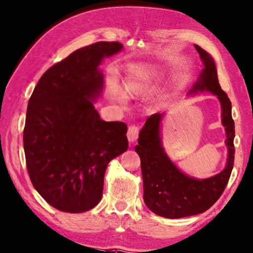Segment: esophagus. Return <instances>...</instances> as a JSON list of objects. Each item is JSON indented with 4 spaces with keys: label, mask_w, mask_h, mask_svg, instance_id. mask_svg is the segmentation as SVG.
Masks as SVG:
<instances>
[{
    "label": "esophagus",
    "mask_w": 253,
    "mask_h": 253,
    "mask_svg": "<svg viewBox=\"0 0 253 253\" xmlns=\"http://www.w3.org/2000/svg\"><path fill=\"white\" fill-rule=\"evenodd\" d=\"M139 132H140V129H139L138 125L133 124V125L129 126L128 127V132H127L128 140L130 142H134L139 137Z\"/></svg>",
    "instance_id": "esophagus-1"
}]
</instances>
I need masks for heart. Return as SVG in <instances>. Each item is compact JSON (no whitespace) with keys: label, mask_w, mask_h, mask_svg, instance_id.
Listing matches in <instances>:
<instances>
[{"label":"heart","mask_w":253,"mask_h":253,"mask_svg":"<svg viewBox=\"0 0 253 253\" xmlns=\"http://www.w3.org/2000/svg\"><path fill=\"white\" fill-rule=\"evenodd\" d=\"M155 76H156V73H155L154 69L145 70L143 68H132L130 75H129L124 84L125 93L138 94L145 92L150 88V82ZM109 95L113 100L121 103V105L126 103L127 97L118 86H110Z\"/></svg>","instance_id":"1"}]
</instances>
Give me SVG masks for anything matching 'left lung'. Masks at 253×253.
Wrapping results in <instances>:
<instances>
[{
  "instance_id": "8db88e82",
  "label": "left lung",
  "mask_w": 253,
  "mask_h": 253,
  "mask_svg": "<svg viewBox=\"0 0 253 253\" xmlns=\"http://www.w3.org/2000/svg\"><path fill=\"white\" fill-rule=\"evenodd\" d=\"M203 61L204 68L190 93L210 90L218 96L222 107V124L226 131L229 158L225 169L206 179H194L180 172L167 156L160 141V121L163 114H152L139 134L135 152L141 159L144 202L153 212L165 218H183L204 212L221 197L234 166L235 127L232 119V105L218 82L216 65L211 55L194 46Z\"/></svg>"
}]
</instances>
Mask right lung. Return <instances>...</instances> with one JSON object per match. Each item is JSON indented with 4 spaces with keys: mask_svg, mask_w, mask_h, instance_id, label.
I'll return each instance as SVG.
<instances>
[{
    "mask_svg": "<svg viewBox=\"0 0 253 253\" xmlns=\"http://www.w3.org/2000/svg\"><path fill=\"white\" fill-rule=\"evenodd\" d=\"M122 48L119 42H98L76 50L42 76L29 99L23 129L29 176L61 211L98 204L108 164L128 148L127 125L100 120L92 102L102 89L99 64Z\"/></svg>",
    "mask_w": 253,
    "mask_h": 253,
    "instance_id": "right-lung-1",
    "label": "right lung"
}]
</instances>
